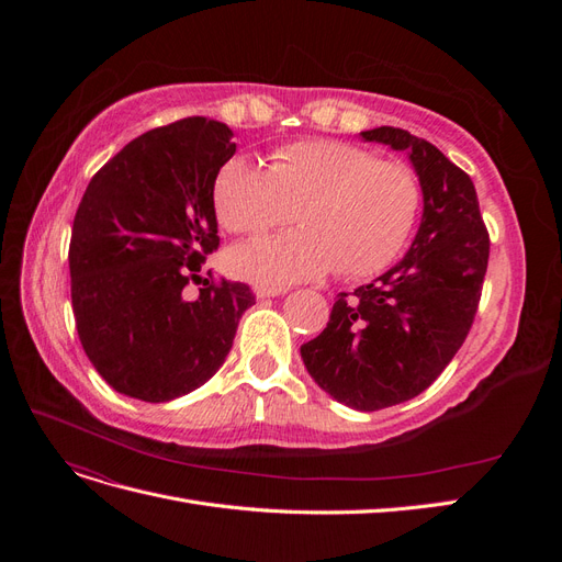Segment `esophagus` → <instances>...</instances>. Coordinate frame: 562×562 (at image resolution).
Instances as JSON below:
<instances>
[{"instance_id":"esophagus-1","label":"esophagus","mask_w":562,"mask_h":562,"mask_svg":"<svg viewBox=\"0 0 562 562\" xmlns=\"http://www.w3.org/2000/svg\"><path fill=\"white\" fill-rule=\"evenodd\" d=\"M288 291V288H271V285H258L255 288V295H258L260 300L262 297H277V295H283Z\"/></svg>"}]
</instances>
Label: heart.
I'll list each match as a JSON object with an SVG mask.
<instances>
[{
	"label": "heart",
	"instance_id": "heart-1",
	"mask_svg": "<svg viewBox=\"0 0 562 562\" xmlns=\"http://www.w3.org/2000/svg\"><path fill=\"white\" fill-rule=\"evenodd\" d=\"M220 225L260 236L295 217L300 229L229 252L236 277L288 285L337 269L366 279L394 262L415 229L422 184L411 164L375 159L345 140H295L277 147L269 168L229 159L215 178Z\"/></svg>",
	"mask_w": 562,
	"mask_h": 562
}]
</instances>
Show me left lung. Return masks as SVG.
<instances>
[{"label":"left lung","instance_id":"1","mask_svg":"<svg viewBox=\"0 0 562 562\" xmlns=\"http://www.w3.org/2000/svg\"><path fill=\"white\" fill-rule=\"evenodd\" d=\"M361 135L411 155L424 194L422 225L398 265L337 295L328 326L300 353L323 391L372 413L429 389L464 345L490 236L471 178L436 145L394 126Z\"/></svg>","mask_w":562,"mask_h":562}]
</instances>
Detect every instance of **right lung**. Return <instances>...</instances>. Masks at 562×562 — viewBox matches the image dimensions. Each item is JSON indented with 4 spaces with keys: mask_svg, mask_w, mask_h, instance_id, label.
I'll use <instances>...</instances> for the list:
<instances>
[{
    "mask_svg": "<svg viewBox=\"0 0 562 562\" xmlns=\"http://www.w3.org/2000/svg\"><path fill=\"white\" fill-rule=\"evenodd\" d=\"M227 124L187 116L131 140L91 178L70 239L79 342L114 391L166 403L225 363L250 285L190 281L220 246L215 178L236 151ZM211 274V271H209Z\"/></svg>",
    "mask_w": 562,
    "mask_h": 562,
    "instance_id": "1",
    "label": "right lung"
}]
</instances>
